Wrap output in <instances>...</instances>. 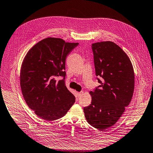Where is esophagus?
Masks as SVG:
<instances>
[{
  "instance_id": "1",
  "label": "esophagus",
  "mask_w": 153,
  "mask_h": 153,
  "mask_svg": "<svg viewBox=\"0 0 153 153\" xmlns=\"http://www.w3.org/2000/svg\"><path fill=\"white\" fill-rule=\"evenodd\" d=\"M82 94H83L82 91H81V92H77V93H76V97H77L78 98H79V97H80Z\"/></svg>"
}]
</instances>
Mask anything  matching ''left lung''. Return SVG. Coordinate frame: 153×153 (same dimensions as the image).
<instances>
[{
	"instance_id": "1",
	"label": "left lung",
	"mask_w": 153,
	"mask_h": 153,
	"mask_svg": "<svg viewBox=\"0 0 153 153\" xmlns=\"http://www.w3.org/2000/svg\"><path fill=\"white\" fill-rule=\"evenodd\" d=\"M91 47L100 85L89 92L91 102L84 112L89 125L105 130L118 121L131 101L134 73L127 54L115 43L98 42Z\"/></svg>"
}]
</instances>
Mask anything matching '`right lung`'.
<instances>
[{
	"instance_id": "add662e5",
	"label": "right lung",
	"mask_w": 153,
	"mask_h": 153,
	"mask_svg": "<svg viewBox=\"0 0 153 153\" xmlns=\"http://www.w3.org/2000/svg\"><path fill=\"white\" fill-rule=\"evenodd\" d=\"M78 45L47 38L33 46L23 59L20 73L22 94L30 108L44 120L64 116L75 102L64 80L66 57ZM58 76L64 79L57 81Z\"/></svg>"
}]
</instances>
